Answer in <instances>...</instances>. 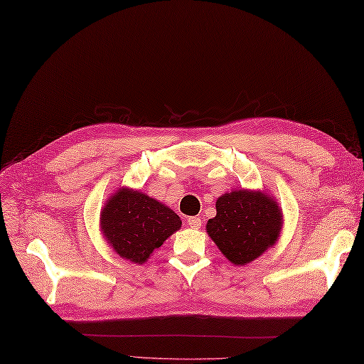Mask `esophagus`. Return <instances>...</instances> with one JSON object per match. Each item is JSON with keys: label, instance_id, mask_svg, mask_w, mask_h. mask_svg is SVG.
I'll return each mask as SVG.
<instances>
[{"label": "esophagus", "instance_id": "34e87169", "mask_svg": "<svg viewBox=\"0 0 364 364\" xmlns=\"http://www.w3.org/2000/svg\"><path fill=\"white\" fill-rule=\"evenodd\" d=\"M188 225L191 227V228H200V227H202L203 225V220L202 219H200V218H189L188 219Z\"/></svg>", "mask_w": 364, "mask_h": 364}]
</instances>
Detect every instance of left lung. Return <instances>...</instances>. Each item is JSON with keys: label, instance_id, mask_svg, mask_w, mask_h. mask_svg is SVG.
<instances>
[{"label": "left lung", "instance_id": "8db88e82", "mask_svg": "<svg viewBox=\"0 0 364 364\" xmlns=\"http://www.w3.org/2000/svg\"><path fill=\"white\" fill-rule=\"evenodd\" d=\"M206 233L231 264L245 266L274 247L283 228V211L267 192L235 189L215 202Z\"/></svg>", "mask_w": 364, "mask_h": 364}]
</instances>
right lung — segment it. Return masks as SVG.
Here are the masks:
<instances>
[{
  "mask_svg": "<svg viewBox=\"0 0 364 364\" xmlns=\"http://www.w3.org/2000/svg\"><path fill=\"white\" fill-rule=\"evenodd\" d=\"M181 228L178 214L131 188H119L100 213L105 241L120 258L144 264L162 242Z\"/></svg>",
  "mask_w": 364,
  "mask_h": 364,
  "instance_id": "right-lung-1",
  "label": "right lung"
}]
</instances>
